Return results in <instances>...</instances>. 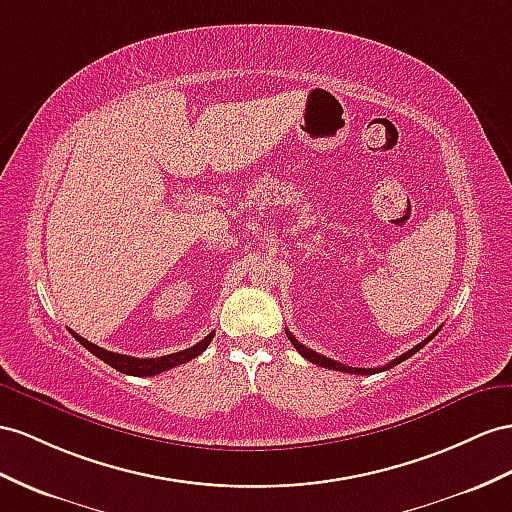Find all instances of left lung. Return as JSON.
Instances as JSON below:
<instances>
[{"label": "left lung", "instance_id": "obj_1", "mask_svg": "<svg viewBox=\"0 0 512 512\" xmlns=\"http://www.w3.org/2000/svg\"><path fill=\"white\" fill-rule=\"evenodd\" d=\"M287 333V337H290V342L294 344V348L300 352V355H303L307 361H311V363H316V365H320V368H329V370H339V372H348V374H376V372H383V370H389V368H393V365H398V363H402L404 359H409V357H413L415 352L419 350V348H424L432 337L437 335V331L432 333L428 339H424V342H419L417 346H413L409 352H404V355H400L398 359H393L391 363H387V365H383V368H350V365H344V363H337V361H333V359H329V357H324V355H318L316 350H311V348H307V346H303L298 342V339L290 333V331H285Z\"/></svg>", "mask_w": 512, "mask_h": 512}]
</instances>
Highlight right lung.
I'll return each mask as SVG.
<instances>
[{"label":"right lung","mask_w":512,"mask_h":512,"mask_svg":"<svg viewBox=\"0 0 512 512\" xmlns=\"http://www.w3.org/2000/svg\"><path fill=\"white\" fill-rule=\"evenodd\" d=\"M71 335L80 342L88 352H93V355L97 359H101L103 363H108L110 368L119 370L123 374H129V376H155V374H162L170 368H175V365H181V363H188L190 359L199 357L201 352L209 346V342L214 339V333H209L205 339H201L199 344H194L192 348H186L181 352H175V355H164V357H157V359H138V357H127V355H119V352H110V350H103L95 344H90L88 339L80 337L77 333L71 331Z\"/></svg>","instance_id":"add662e5"}]
</instances>
